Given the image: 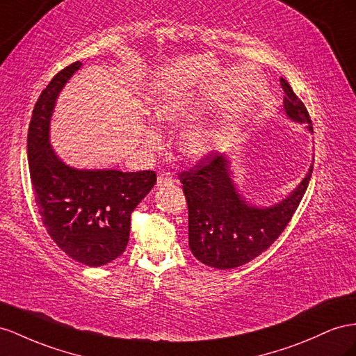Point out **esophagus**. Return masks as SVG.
<instances>
[{
    "mask_svg": "<svg viewBox=\"0 0 356 356\" xmlns=\"http://www.w3.org/2000/svg\"><path fill=\"white\" fill-rule=\"evenodd\" d=\"M172 182H174V177H172L169 172H161V174L157 177V187L169 186Z\"/></svg>",
    "mask_w": 356,
    "mask_h": 356,
    "instance_id": "34e87169",
    "label": "esophagus"
}]
</instances>
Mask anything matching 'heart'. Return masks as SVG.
<instances>
[{"label":"heart","instance_id":"1","mask_svg":"<svg viewBox=\"0 0 356 356\" xmlns=\"http://www.w3.org/2000/svg\"><path fill=\"white\" fill-rule=\"evenodd\" d=\"M205 109V102L200 99L178 97L161 103L156 109V118L166 127H182L197 121ZM217 130L209 126H193L181 134L179 149L191 160H200L211 154L217 145ZM145 139L149 145H157L159 136L154 130H148Z\"/></svg>","mask_w":356,"mask_h":356}]
</instances>
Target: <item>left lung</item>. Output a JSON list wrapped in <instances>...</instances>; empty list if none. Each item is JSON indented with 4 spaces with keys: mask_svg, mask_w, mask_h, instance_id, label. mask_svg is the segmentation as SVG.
<instances>
[{
    "mask_svg": "<svg viewBox=\"0 0 356 356\" xmlns=\"http://www.w3.org/2000/svg\"><path fill=\"white\" fill-rule=\"evenodd\" d=\"M284 91L286 117L307 124L312 120L291 85L280 79ZM313 165L296 188L280 202L266 207L250 204L238 190L225 152H213L195 168L179 174L188 207V245L191 253L208 266L230 270L253 261L282 235L305 193Z\"/></svg>",
    "mask_w": 356,
    "mask_h": 356,
    "instance_id": "8db88e82",
    "label": "left lung"
}]
</instances>
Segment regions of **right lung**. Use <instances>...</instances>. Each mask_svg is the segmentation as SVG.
I'll return each instance as SVG.
<instances>
[{"label": "right lung", "instance_id": "right-lung-1", "mask_svg": "<svg viewBox=\"0 0 356 356\" xmlns=\"http://www.w3.org/2000/svg\"><path fill=\"white\" fill-rule=\"evenodd\" d=\"M82 67L56 73L38 97L28 129L26 154L42 222L63 252L86 266H103L122 254L131 213L156 184L152 170L76 169L51 145V120L64 85Z\"/></svg>", "mask_w": 356, "mask_h": 356}]
</instances>
